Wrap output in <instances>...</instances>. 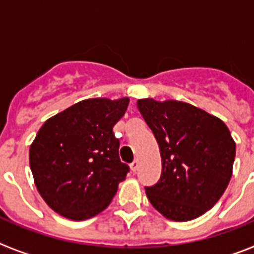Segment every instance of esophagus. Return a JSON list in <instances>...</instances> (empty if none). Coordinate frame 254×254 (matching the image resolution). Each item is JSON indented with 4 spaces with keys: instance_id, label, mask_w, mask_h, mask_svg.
Wrapping results in <instances>:
<instances>
[{
    "instance_id": "obj_1",
    "label": "esophagus",
    "mask_w": 254,
    "mask_h": 254,
    "mask_svg": "<svg viewBox=\"0 0 254 254\" xmlns=\"http://www.w3.org/2000/svg\"><path fill=\"white\" fill-rule=\"evenodd\" d=\"M131 169H132V172H136V170L138 169V159H134V160L132 161Z\"/></svg>"
}]
</instances>
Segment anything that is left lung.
I'll use <instances>...</instances> for the list:
<instances>
[{
	"label": "left lung",
	"instance_id": "8db88e82",
	"mask_svg": "<svg viewBox=\"0 0 254 254\" xmlns=\"http://www.w3.org/2000/svg\"><path fill=\"white\" fill-rule=\"evenodd\" d=\"M137 108L161 155L158 183L145 187L151 205L174 221L201 216L232 178L235 142L225 123L188 103L140 99Z\"/></svg>",
	"mask_w": 254,
	"mask_h": 254
}]
</instances>
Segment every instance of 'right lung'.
Masks as SVG:
<instances>
[{
	"label": "right lung",
	"mask_w": 254,
	"mask_h": 254,
	"mask_svg": "<svg viewBox=\"0 0 254 254\" xmlns=\"http://www.w3.org/2000/svg\"><path fill=\"white\" fill-rule=\"evenodd\" d=\"M128 103V98L82 100L42 126L29 161L38 192L56 212L86 220L111 203L129 172L113 133Z\"/></svg>",
	"instance_id": "1"
}]
</instances>
